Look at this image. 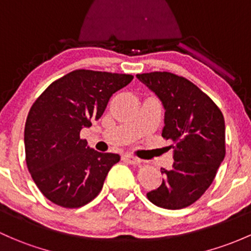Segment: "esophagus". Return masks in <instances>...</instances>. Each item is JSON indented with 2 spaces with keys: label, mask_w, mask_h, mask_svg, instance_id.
Here are the masks:
<instances>
[{
  "label": "esophagus",
  "mask_w": 251,
  "mask_h": 251,
  "mask_svg": "<svg viewBox=\"0 0 251 251\" xmlns=\"http://www.w3.org/2000/svg\"><path fill=\"white\" fill-rule=\"evenodd\" d=\"M122 160L126 161V163H128V164H131V165H139V164H141V160H140V159H137L135 157H131L130 154L122 155Z\"/></svg>",
  "instance_id": "esophagus-1"
}]
</instances>
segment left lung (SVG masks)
<instances>
[{"label": "left lung", "mask_w": 251, "mask_h": 251, "mask_svg": "<svg viewBox=\"0 0 251 251\" xmlns=\"http://www.w3.org/2000/svg\"><path fill=\"white\" fill-rule=\"evenodd\" d=\"M163 104L161 136L172 142L174 165L161 169L165 178L148 200L165 209L198 201L209 188L225 157V121L219 107L185 77L169 72L137 74Z\"/></svg>", "instance_id": "obj_1"}]
</instances>
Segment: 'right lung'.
I'll return each instance as SVG.
<instances>
[{"instance_id":"1","label":"right lung","mask_w":251,"mask_h":251,"mask_svg":"<svg viewBox=\"0 0 251 251\" xmlns=\"http://www.w3.org/2000/svg\"><path fill=\"white\" fill-rule=\"evenodd\" d=\"M133 75L79 69L53 81L29 110L25 125L26 164L43 195L66 208H79L100 193L115 153H100L80 139L115 92Z\"/></svg>"}]
</instances>
